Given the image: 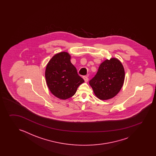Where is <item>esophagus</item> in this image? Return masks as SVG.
<instances>
[{"label": "esophagus", "instance_id": "1", "mask_svg": "<svg viewBox=\"0 0 156 156\" xmlns=\"http://www.w3.org/2000/svg\"><path fill=\"white\" fill-rule=\"evenodd\" d=\"M83 79H84L85 82H87V81H88V80H89L88 76H83Z\"/></svg>", "mask_w": 156, "mask_h": 156}]
</instances>
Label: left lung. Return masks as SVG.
<instances>
[{
	"label": "left lung",
	"instance_id": "1",
	"mask_svg": "<svg viewBox=\"0 0 156 156\" xmlns=\"http://www.w3.org/2000/svg\"><path fill=\"white\" fill-rule=\"evenodd\" d=\"M125 72L122 63L115 58L106 60L100 65L95 76L89 81L99 99L108 100L119 92L123 86Z\"/></svg>",
	"mask_w": 156,
	"mask_h": 156
}]
</instances>
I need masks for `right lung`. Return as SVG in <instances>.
Masks as SVG:
<instances>
[{
  "label": "right lung",
  "instance_id": "right-lung-1",
  "mask_svg": "<svg viewBox=\"0 0 156 156\" xmlns=\"http://www.w3.org/2000/svg\"><path fill=\"white\" fill-rule=\"evenodd\" d=\"M70 58L67 52H60L55 55L47 65L45 77L47 86L51 92L61 99L72 97L80 85L84 82Z\"/></svg>",
  "mask_w": 156,
  "mask_h": 156
}]
</instances>
